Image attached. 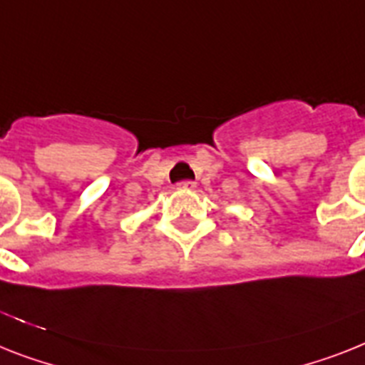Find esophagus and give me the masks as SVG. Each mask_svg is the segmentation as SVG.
Instances as JSON below:
<instances>
[{"instance_id":"obj_1","label":"esophagus","mask_w":365,"mask_h":365,"mask_svg":"<svg viewBox=\"0 0 365 365\" xmlns=\"http://www.w3.org/2000/svg\"><path fill=\"white\" fill-rule=\"evenodd\" d=\"M175 188L177 190H194L195 182H194V180H180V182H177Z\"/></svg>"}]
</instances>
